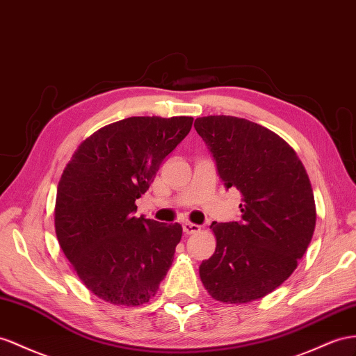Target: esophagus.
<instances>
[{
  "label": "esophagus",
  "instance_id": "1",
  "mask_svg": "<svg viewBox=\"0 0 356 356\" xmlns=\"http://www.w3.org/2000/svg\"><path fill=\"white\" fill-rule=\"evenodd\" d=\"M200 230H202V227L197 225V224H193V222H185L184 224V232L186 234H194V233H198Z\"/></svg>",
  "mask_w": 356,
  "mask_h": 356
}]
</instances>
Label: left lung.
<instances>
[{"instance_id":"left-lung-1","label":"left lung","mask_w":356,"mask_h":356,"mask_svg":"<svg viewBox=\"0 0 356 356\" xmlns=\"http://www.w3.org/2000/svg\"><path fill=\"white\" fill-rule=\"evenodd\" d=\"M227 189L242 194L241 221L212 222L216 250L200 278L221 302L269 295L298 266L316 227L312 184L298 154L277 134L232 115L197 118Z\"/></svg>"}]
</instances>
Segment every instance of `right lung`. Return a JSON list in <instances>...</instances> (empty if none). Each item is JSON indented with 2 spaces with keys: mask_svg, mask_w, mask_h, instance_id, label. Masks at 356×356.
<instances>
[{
  "mask_svg": "<svg viewBox=\"0 0 356 356\" xmlns=\"http://www.w3.org/2000/svg\"><path fill=\"white\" fill-rule=\"evenodd\" d=\"M193 122L153 115L108 124L81 143L63 171L57 239L84 286L106 302H149L167 275L181 225L134 216L135 202Z\"/></svg>",
  "mask_w": 356,
  "mask_h": 356,
  "instance_id": "1",
  "label": "right lung"
}]
</instances>
